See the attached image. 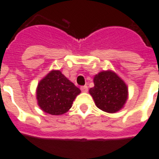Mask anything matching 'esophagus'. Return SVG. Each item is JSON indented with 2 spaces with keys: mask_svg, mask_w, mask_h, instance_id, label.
<instances>
[{
  "mask_svg": "<svg viewBox=\"0 0 159 159\" xmlns=\"http://www.w3.org/2000/svg\"><path fill=\"white\" fill-rule=\"evenodd\" d=\"M81 90H82L83 92H87V91L89 90V88H88L87 85H85V86H82L81 87Z\"/></svg>",
  "mask_w": 159,
  "mask_h": 159,
  "instance_id": "1",
  "label": "esophagus"
}]
</instances>
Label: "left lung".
<instances>
[{
  "mask_svg": "<svg viewBox=\"0 0 159 159\" xmlns=\"http://www.w3.org/2000/svg\"><path fill=\"white\" fill-rule=\"evenodd\" d=\"M94 87L89 93L100 110L114 113L122 109L128 98V89L123 80L113 71H102L93 78Z\"/></svg>",
  "mask_w": 159,
  "mask_h": 159,
  "instance_id": "left-lung-1",
  "label": "left lung"
}]
</instances>
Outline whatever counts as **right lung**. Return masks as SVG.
<instances>
[{
  "label": "right lung",
  "mask_w": 159,
  "mask_h": 159,
  "mask_svg": "<svg viewBox=\"0 0 159 159\" xmlns=\"http://www.w3.org/2000/svg\"><path fill=\"white\" fill-rule=\"evenodd\" d=\"M81 90L59 70H52L41 81L36 90L38 105L43 111L61 115L70 109Z\"/></svg>",
  "instance_id": "right-lung-1"
}]
</instances>
